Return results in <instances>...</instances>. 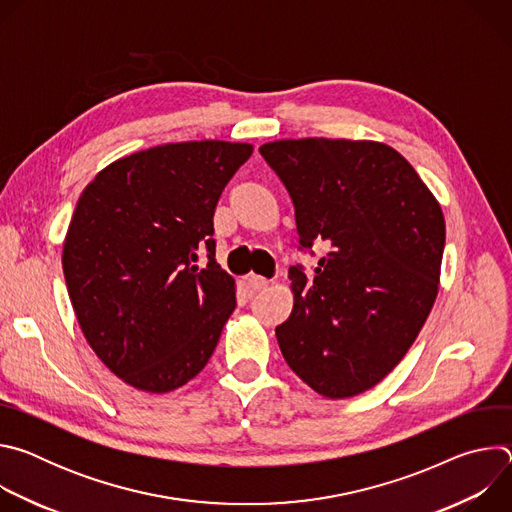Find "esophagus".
Segmentation results:
<instances>
[{
    "mask_svg": "<svg viewBox=\"0 0 512 512\" xmlns=\"http://www.w3.org/2000/svg\"><path fill=\"white\" fill-rule=\"evenodd\" d=\"M247 283H249L251 291H263L271 281L265 279V277H261V275H249V277H247Z\"/></svg>",
    "mask_w": 512,
    "mask_h": 512,
    "instance_id": "esophagus-1",
    "label": "esophagus"
}]
</instances>
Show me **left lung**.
Listing matches in <instances>:
<instances>
[{
	"label": "left lung",
	"instance_id": "8db88e82",
	"mask_svg": "<svg viewBox=\"0 0 512 512\" xmlns=\"http://www.w3.org/2000/svg\"><path fill=\"white\" fill-rule=\"evenodd\" d=\"M296 210V302L275 328L289 369L344 399L375 387L415 342L437 296L446 245L440 204L411 164L377 141L281 139L259 148Z\"/></svg>",
	"mask_w": 512,
	"mask_h": 512
}]
</instances>
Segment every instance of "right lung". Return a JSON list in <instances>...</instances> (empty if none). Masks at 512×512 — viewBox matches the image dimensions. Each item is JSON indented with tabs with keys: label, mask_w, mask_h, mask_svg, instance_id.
<instances>
[{
	"label": "right lung",
	"mask_w": 512,
	"mask_h": 512,
	"mask_svg": "<svg viewBox=\"0 0 512 512\" xmlns=\"http://www.w3.org/2000/svg\"><path fill=\"white\" fill-rule=\"evenodd\" d=\"M251 154L249 143L212 139L158 145L83 190L64 279L87 342L127 385L174 391L212 356L237 306L235 279L214 259L212 218Z\"/></svg>",
	"instance_id": "add662e5"
}]
</instances>
